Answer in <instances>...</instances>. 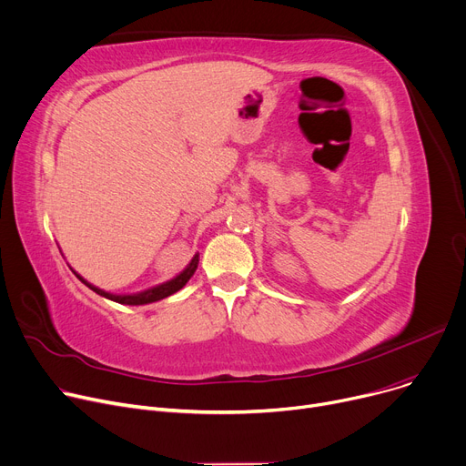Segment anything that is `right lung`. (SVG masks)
I'll use <instances>...</instances> for the list:
<instances>
[{
	"instance_id": "obj_1",
	"label": "right lung",
	"mask_w": 466,
	"mask_h": 466,
	"mask_svg": "<svg viewBox=\"0 0 466 466\" xmlns=\"http://www.w3.org/2000/svg\"><path fill=\"white\" fill-rule=\"evenodd\" d=\"M197 268H198V255H195L193 260L189 262V266L185 268L179 275H176L174 279H170V281H167V283H163V285H157V287H153V289H147V290L138 292V294H121V296L105 292V290H101V289H97V287L89 285L87 281H84V279H82L76 271H75V275L80 279V281H82L87 289H91L93 292H97L99 296H105V298H108V299H112V301H116V303H121V305H146V303H153V301H159V299H163V298H168V296H172L174 292L181 290V289L185 287V283H187L189 279L193 277V273L197 271Z\"/></svg>"
}]
</instances>
